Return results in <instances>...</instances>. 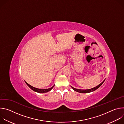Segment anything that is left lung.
Segmentation results:
<instances>
[{
    "label": "left lung",
    "instance_id": "left-lung-1",
    "mask_svg": "<svg viewBox=\"0 0 124 124\" xmlns=\"http://www.w3.org/2000/svg\"><path fill=\"white\" fill-rule=\"evenodd\" d=\"M104 80H105V79L101 83H100L99 85H98V86H97L96 87H94V88H91V89H86V90H81V89H76V88H74V87H72V88H73V89L75 90V91H77V92H79V93H90V92H93V91H94L95 90H96V89H97L98 88H99L102 84V83L104 82Z\"/></svg>",
    "mask_w": 124,
    "mask_h": 124
}]
</instances>
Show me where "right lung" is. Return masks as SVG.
Here are the masks:
<instances>
[{"instance_id": "add662e5", "label": "right lung", "mask_w": 124, "mask_h": 124, "mask_svg": "<svg viewBox=\"0 0 124 124\" xmlns=\"http://www.w3.org/2000/svg\"><path fill=\"white\" fill-rule=\"evenodd\" d=\"M26 84L28 85V86L30 88V89H31L32 90H33L34 91H35L36 92H38V93H46V92H47L49 91H50L53 87H54V85L52 87L50 88H48V89H38V88H36L35 87H34L33 86H32L31 85H29L28 83H27L26 82H25Z\"/></svg>"}]
</instances>
